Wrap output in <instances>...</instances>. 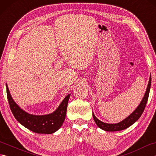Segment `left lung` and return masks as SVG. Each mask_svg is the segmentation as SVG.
<instances>
[{"mask_svg":"<svg viewBox=\"0 0 156 156\" xmlns=\"http://www.w3.org/2000/svg\"><path fill=\"white\" fill-rule=\"evenodd\" d=\"M151 75L150 76V80H149L147 87L145 91V93L144 94V97L141 101L140 104L139 105L137 108L132 112V113L128 116L127 118H125L124 120L118 122V123L115 124H110V123H106V122H102L101 121L98 120V119L95 117L93 112H92V115H93V119L99 128L106 131H121L130 127L131 125H133L134 122H136L141 115L144 112V109L146 106V103L148 100L149 94H150V87H151Z\"/></svg>","mask_w":156,"mask_h":156,"instance_id":"8db88e82","label":"left lung"}]
</instances>
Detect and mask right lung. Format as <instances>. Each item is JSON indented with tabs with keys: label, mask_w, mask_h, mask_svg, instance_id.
<instances>
[{
	"label": "right lung",
	"mask_w": 156,
	"mask_h": 156,
	"mask_svg": "<svg viewBox=\"0 0 156 156\" xmlns=\"http://www.w3.org/2000/svg\"><path fill=\"white\" fill-rule=\"evenodd\" d=\"M6 88L8 101L12 114L16 121L24 127L35 133L42 134L54 133L62 127L66 118L70 94L66 96L58 108L52 113L45 115H34L28 113L20 108L13 101L6 84Z\"/></svg>",
	"instance_id": "1"
}]
</instances>
